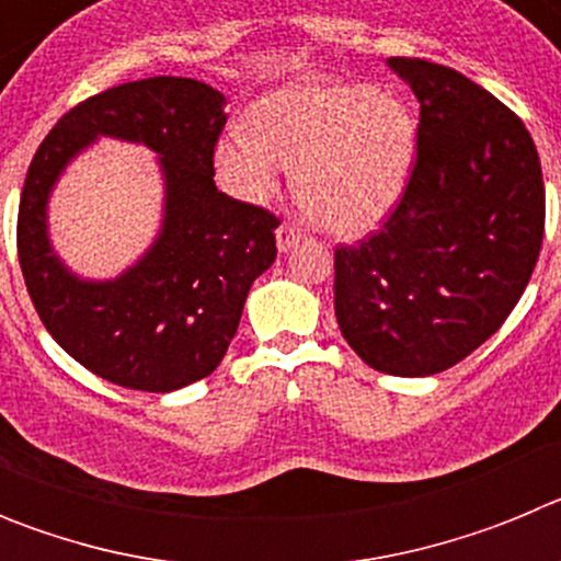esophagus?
I'll return each instance as SVG.
<instances>
[{
	"mask_svg": "<svg viewBox=\"0 0 561 561\" xmlns=\"http://www.w3.org/2000/svg\"><path fill=\"white\" fill-rule=\"evenodd\" d=\"M304 238V232H300V227L289 225V221H284V225L277 227V250L286 252L289 247H295L297 241Z\"/></svg>",
	"mask_w": 561,
	"mask_h": 561,
	"instance_id": "obj_1",
	"label": "esophagus"
}]
</instances>
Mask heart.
<instances>
[{
	"label": "heart",
	"mask_w": 561,
	"mask_h": 561,
	"mask_svg": "<svg viewBox=\"0 0 561 561\" xmlns=\"http://www.w3.org/2000/svg\"><path fill=\"white\" fill-rule=\"evenodd\" d=\"M252 126L232 123L216 142L219 176L241 199H266L289 162L295 199L311 219L336 236H362L408 191L419 123L390 92L368 83H295L257 103Z\"/></svg>",
	"instance_id": "obj_1"
}]
</instances>
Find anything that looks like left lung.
I'll use <instances>...</instances> for the list:
<instances>
[{
  "label": "left lung",
  "instance_id": "left-lung-1",
  "mask_svg": "<svg viewBox=\"0 0 561 561\" xmlns=\"http://www.w3.org/2000/svg\"><path fill=\"white\" fill-rule=\"evenodd\" d=\"M421 103L408 191L374 236L334 250L342 336L374 370L433 376L480 348L537 266L545 185L531 134L474 81L390 58Z\"/></svg>",
  "mask_w": 561,
  "mask_h": 561
}]
</instances>
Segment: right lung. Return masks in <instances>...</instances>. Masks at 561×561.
<instances>
[{"mask_svg":"<svg viewBox=\"0 0 561 561\" xmlns=\"http://www.w3.org/2000/svg\"><path fill=\"white\" fill-rule=\"evenodd\" d=\"M225 123V95L202 81L121 83L69 108L27 168L16 250L30 300L72 359L121 388L171 393L210 376L236 336L252 280L277 255L275 213L213 182ZM98 133L153 147L167 173L161 238L140 265L103 285L64 271L46 241L48 187Z\"/></svg>","mask_w":561,"mask_h":561,"instance_id":"obj_1","label":"right lung"}]
</instances>
